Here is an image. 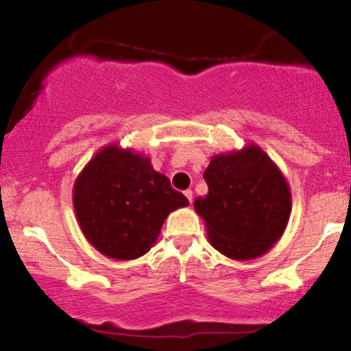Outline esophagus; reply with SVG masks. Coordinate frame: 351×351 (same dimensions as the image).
Segmentation results:
<instances>
[{"mask_svg": "<svg viewBox=\"0 0 351 351\" xmlns=\"http://www.w3.org/2000/svg\"><path fill=\"white\" fill-rule=\"evenodd\" d=\"M184 195L186 196V199H189L190 203H191V201H193V191H191V190H185Z\"/></svg>", "mask_w": 351, "mask_h": 351, "instance_id": "1", "label": "esophagus"}]
</instances>
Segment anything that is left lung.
Listing matches in <instances>:
<instances>
[{
	"label": "left lung",
	"mask_w": 351,
	"mask_h": 351,
	"mask_svg": "<svg viewBox=\"0 0 351 351\" xmlns=\"http://www.w3.org/2000/svg\"><path fill=\"white\" fill-rule=\"evenodd\" d=\"M208 195L195 199L209 243L233 261L267 254L282 237L292 209L291 189L271 158L256 143L210 158Z\"/></svg>",
	"instance_id": "left-lung-1"
}]
</instances>
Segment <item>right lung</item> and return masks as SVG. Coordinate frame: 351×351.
Wrapping results in <instances>:
<instances>
[{
	"mask_svg": "<svg viewBox=\"0 0 351 351\" xmlns=\"http://www.w3.org/2000/svg\"><path fill=\"white\" fill-rule=\"evenodd\" d=\"M189 199L153 169L148 156L117 143L95 153L73 185L76 220L89 244L117 261L150 251L172 210Z\"/></svg>",
	"mask_w": 351,
	"mask_h": 351,
	"instance_id": "1",
	"label": "right lung"
}]
</instances>
